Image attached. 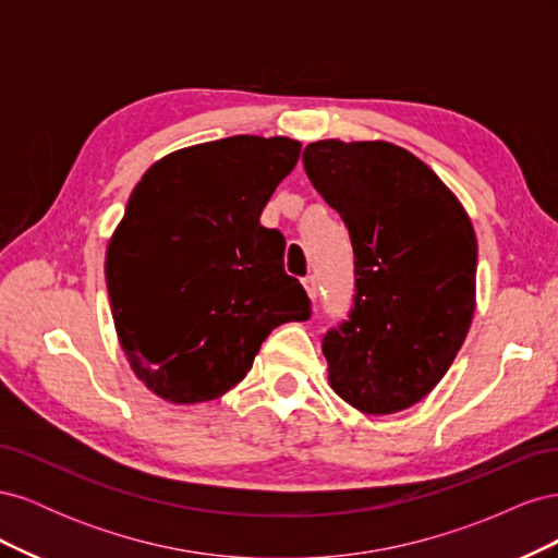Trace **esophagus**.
<instances>
[{
	"label": "esophagus",
	"mask_w": 558,
	"mask_h": 558,
	"mask_svg": "<svg viewBox=\"0 0 558 558\" xmlns=\"http://www.w3.org/2000/svg\"><path fill=\"white\" fill-rule=\"evenodd\" d=\"M302 283H305V291L312 298V302H316V298H318V279L314 275H310V277L302 279Z\"/></svg>",
	"instance_id": "obj_1"
}]
</instances>
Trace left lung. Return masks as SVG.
<instances>
[{
	"mask_svg": "<svg viewBox=\"0 0 558 558\" xmlns=\"http://www.w3.org/2000/svg\"><path fill=\"white\" fill-rule=\"evenodd\" d=\"M302 162L342 216L356 258L349 320L324 337L330 388L363 414L408 410L447 375L470 330L475 230L442 179L408 148L320 140Z\"/></svg>",
	"mask_w": 558,
	"mask_h": 558,
	"instance_id": "1",
	"label": "left lung"
}]
</instances>
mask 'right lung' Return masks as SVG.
<instances>
[{"instance_id": "add662e5", "label": "right lung", "mask_w": 558, "mask_h": 558, "mask_svg": "<svg viewBox=\"0 0 558 558\" xmlns=\"http://www.w3.org/2000/svg\"><path fill=\"white\" fill-rule=\"evenodd\" d=\"M300 148L238 134L174 150L134 185L105 272L118 342L162 400L221 398L269 332L310 318L305 289L283 269V234L260 226Z\"/></svg>"}]
</instances>
